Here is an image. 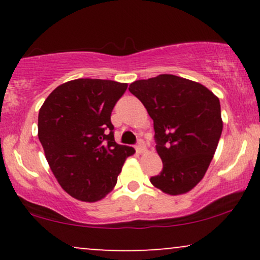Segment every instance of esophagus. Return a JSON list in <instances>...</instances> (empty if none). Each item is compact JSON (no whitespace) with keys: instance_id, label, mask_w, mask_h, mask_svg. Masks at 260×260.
Instances as JSON below:
<instances>
[{"instance_id":"esophagus-1","label":"esophagus","mask_w":260,"mask_h":260,"mask_svg":"<svg viewBox=\"0 0 260 260\" xmlns=\"http://www.w3.org/2000/svg\"><path fill=\"white\" fill-rule=\"evenodd\" d=\"M136 150H137V153H138V154H143V153H145V151H147V148H145L144 142H143L142 139H139L138 143H137Z\"/></svg>"}]
</instances>
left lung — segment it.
<instances>
[{
    "label": "left lung",
    "mask_w": 260,
    "mask_h": 260,
    "mask_svg": "<svg viewBox=\"0 0 260 260\" xmlns=\"http://www.w3.org/2000/svg\"><path fill=\"white\" fill-rule=\"evenodd\" d=\"M128 89L154 121L162 171L150 182L171 196L189 192L204 177L221 137L219 98L174 74L136 80Z\"/></svg>",
    "instance_id": "1"
}]
</instances>
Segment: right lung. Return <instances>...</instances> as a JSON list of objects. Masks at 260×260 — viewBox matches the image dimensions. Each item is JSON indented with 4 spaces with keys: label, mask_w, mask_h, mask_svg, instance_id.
<instances>
[{
    "label": "right lung",
    "mask_w": 260,
    "mask_h": 260,
    "mask_svg": "<svg viewBox=\"0 0 260 260\" xmlns=\"http://www.w3.org/2000/svg\"><path fill=\"white\" fill-rule=\"evenodd\" d=\"M128 84L80 78L63 83L39 111L38 137L58 183L73 198L98 202L136 153L115 142L111 112Z\"/></svg>",
    "instance_id": "1"
}]
</instances>
